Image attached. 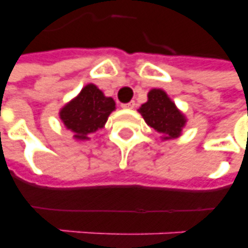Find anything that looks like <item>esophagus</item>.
<instances>
[{
  "instance_id": "esophagus-1",
  "label": "esophagus",
  "mask_w": 248,
  "mask_h": 248,
  "mask_svg": "<svg viewBox=\"0 0 248 248\" xmlns=\"http://www.w3.org/2000/svg\"><path fill=\"white\" fill-rule=\"evenodd\" d=\"M135 105H136L135 104V101H131V103H127V104H123L121 107H123V108H125V109H132Z\"/></svg>"
}]
</instances>
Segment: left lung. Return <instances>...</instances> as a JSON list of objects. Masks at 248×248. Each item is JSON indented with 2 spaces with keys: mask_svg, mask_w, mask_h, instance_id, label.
<instances>
[{
  "mask_svg": "<svg viewBox=\"0 0 248 248\" xmlns=\"http://www.w3.org/2000/svg\"><path fill=\"white\" fill-rule=\"evenodd\" d=\"M139 112L149 127L164 135V140L177 138L186 124L182 112L161 89H152L148 93V101L140 107Z\"/></svg>",
  "mask_w": 248,
  "mask_h": 248,
  "instance_id": "obj_1",
  "label": "left lung"
}]
</instances>
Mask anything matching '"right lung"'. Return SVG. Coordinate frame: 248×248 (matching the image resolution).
<instances>
[{"label":"right lung","instance_id":"add662e5","mask_svg":"<svg viewBox=\"0 0 248 248\" xmlns=\"http://www.w3.org/2000/svg\"><path fill=\"white\" fill-rule=\"evenodd\" d=\"M115 110V101L105 97L99 88L88 84L80 94L60 112L65 127L76 133L77 140H87L89 133L104 127L110 112Z\"/></svg>","mask_w":248,"mask_h":248}]
</instances>
